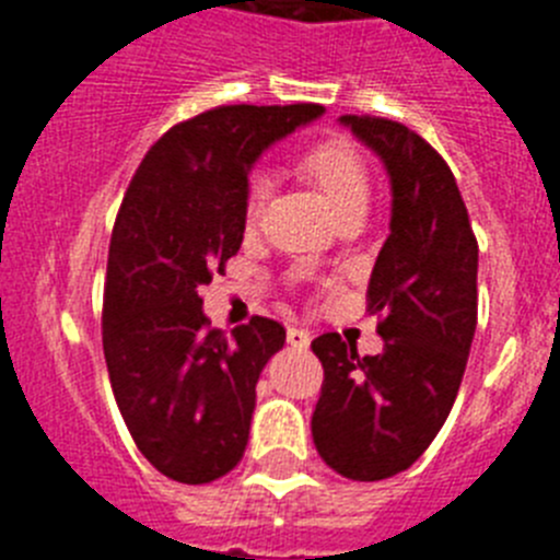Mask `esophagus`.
Here are the masks:
<instances>
[{
  "mask_svg": "<svg viewBox=\"0 0 560 560\" xmlns=\"http://www.w3.org/2000/svg\"><path fill=\"white\" fill-rule=\"evenodd\" d=\"M289 345H291V348L305 350L311 345V334H308V330H303V328H289Z\"/></svg>",
  "mask_w": 560,
  "mask_h": 560,
  "instance_id": "esophagus-1",
  "label": "esophagus"
}]
</instances>
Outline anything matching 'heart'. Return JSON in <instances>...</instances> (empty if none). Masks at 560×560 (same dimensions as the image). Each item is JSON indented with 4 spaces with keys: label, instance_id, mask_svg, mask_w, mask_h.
Instances as JSON below:
<instances>
[{
    "label": "heart",
    "instance_id": "b5f03b06",
    "mask_svg": "<svg viewBox=\"0 0 560 560\" xmlns=\"http://www.w3.org/2000/svg\"><path fill=\"white\" fill-rule=\"evenodd\" d=\"M300 171L314 182L323 196L328 199L336 219L345 212L368 210L370 201V171L359 148L345 137H323L311 142L300 153ZM269 192V179L264 173H255L244 192V219L246 224H255L260 219Z\"/></svg>",
    "mask_w": 560,
    "mask_h": 560
}]
</instances>
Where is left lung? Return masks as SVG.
<instances>
[{
    "instance_id": "obj_1",
    "label": "left lung",
    "mask_w": 560,
    "mask_h": 560,
    "mask_svg": "<svg viewBox=\"0 0 560 560\" xmlns=\"http://www.w3.org/2000/svg\"><path fill=\"white\" fill-rule=\"evenodd\" d=\"M393 187L389 237L368 285L384 350L339 334L311 341L325 370L311 434L336 474L375 482L407 471L446 423L477 330V237L452 167L395 120L345 114Z\"/></svg>"
}]
</instances>
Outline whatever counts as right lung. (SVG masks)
I'll list each match as a JSON object with an SVG mask.
<instances>
[{
	"mask_svg": "<svg viewBox=\"0 0 560 560\" xmlns=\"http://www.w3.org/2000/svg\"><path fill=\"white\" fill-rule=\"evenodd\" d=\"M323 112L241 103L196 114L153 142L117 212L103 285L108 378L142 457L176 482H212L246 452L255 384L285 328L266 316L230 336L210 328L199 285L241 249L257 156Z\"/></svg>",
	"mask_w": 560,
	"mask_h": 560,
	"instance_id": "right-lung-1",
	"label": "right lung"
}]
</instances>
